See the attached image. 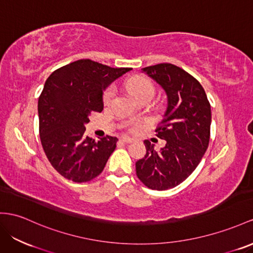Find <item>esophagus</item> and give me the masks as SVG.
I'll return each mask as SVG.
<instances>
[{
    "instance_id": "esophagus-1",
    "label": "esophagus",
    "mask_w": 253,
    "mask_h": 253,
    "mask_svg": "<svg viewBox=\"0 0 253 253\" xmlns=\"http://www.w3.org/2000/svg\"><path fill=\"white\" fill-rule=\"evenodd\" d=\"M121 141L123 142V143H126V144H128V143H131V142H132V139H131V138H129V137H122V138H121Z\"/></svg>"
}]
</instances>
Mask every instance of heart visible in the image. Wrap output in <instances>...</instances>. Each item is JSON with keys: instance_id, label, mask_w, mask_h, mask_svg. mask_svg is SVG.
<instances>
[{"instance_id": "heart-1", "label": "heart", "mask_w": 253, "mask_h": 253, "mask_svg": "<svg viewBox=\"0 0 253 253\" xmlns=\"http://www.w3.org/2000/svg\"><path fill=\"white\" fill-rule=\"evenodd\" d=\"M126 87L135 99H140L142 97H153L155 93V87L153 83L144 77L135 76L126 82ZM115 95V89L113 86H109L105 89L102 95L103 105L108 106L112 101Z\"/></svg>"}]
</instances>
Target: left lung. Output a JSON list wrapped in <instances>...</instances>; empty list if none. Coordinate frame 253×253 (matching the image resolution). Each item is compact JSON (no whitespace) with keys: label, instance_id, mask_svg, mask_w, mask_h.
Here are the masks:
<instances>
[{"label":"left lung","instance_id":"8db88e82","mask_svg":"<svg viewBox=\"0 0 253 253\" xmlns=\"http://www.w3.org/2000/svg\"><path fill=\"white\" fill-rule=\"evenodd\" d=\"M165 89L167 111L156 135L166 140L160 151L145 140V156L135 163L137 176L154 190L174 188L196 170L209 147L211 111L200 82L169 63L142 68Z\"/></svg>","mask_w":253,"mask_h":253}]
</instances>
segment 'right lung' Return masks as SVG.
I'll list each match as a JSON object with an SVG mask.
<instances>
[{
	"mask_svg": "<svg viewBox=\"0 0 253 253\" xmlns=\"http://www.w3.org/2000/svg\"><path fill=\"white\" fill-rule=\"evenodd\" d=\"M132 68H112L79 60L54 70L38 98L40 135L44 154L62 176L75 183L98 176L118 138L85 137L88 116L103 110L102 92Z\"/></svg>",
	"mask_w": 253,
	"mask_h": 253,
	"instance_id": "1",
	"label": "right lung"
}]
</instances>
